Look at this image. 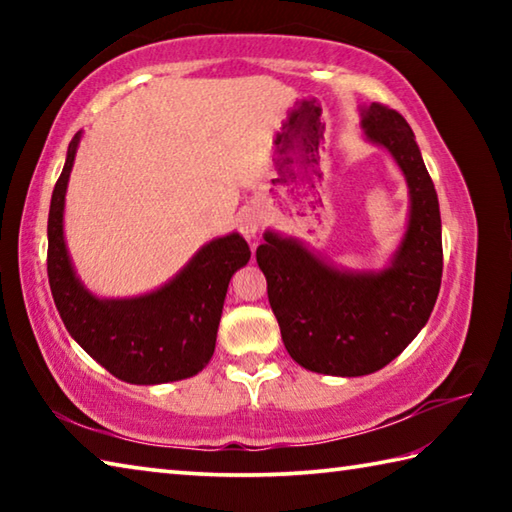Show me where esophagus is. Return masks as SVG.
Returning a JSON list of instances; mask_svg holds the SVG:
<instances>
[{
    "label": "esophagus",
    "mask_w": 512,
    "mask_h": 512,
    "mask_svg": "<svg viewBox=\"0 0 512 512\" xmlns=\"http://www.w3.org/2000/svg\"><path fill=\"white\" fill-rule=\"evenodd\" d=\"M259 225H262V216H259L255 210H250V212H246L244 216H241V221H239V232H241V235H244V237L250 241V239H255V237H257Z\"/></svg>",
    "instance_id": "esophagus-1"
}]
</instances>
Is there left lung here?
<instances>
[{"label": "left lung", "instance_id": "1", "mask_svg": "<svg viewBox=\"0 0 512 512\" xmlns=\"http://www.w3.org/2000/svg\"><path fill=\"white\" fill-rule=\"evenodd\" d=\"M366 140L393 155L409 185V223L381 271H348L293 237L266 230L257 264L284 348L320 375H370L400 357L436 305L443 277L438 196L415 135L397 110L361 106Z\"/></svg>", "mask_w": 512, "mask_h": 512}]
</instances>
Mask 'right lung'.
Returning a JSON list of instances; mask_svg holds the SVG:
<instances>
[{
	"mask_svg": "<svg viewBox=\"0 0 512 512\" xmlns=\"http://www.w3.org/2000/svg\"><path fill=\"white\" fill-rule=\"evenodd\" d=\"M79 142L76 133L49 205L47 275L58 314L72 339L121 381L151 386L194 377L214 354L230 277L250 259L246 239L237 232L212 239L167 284L144 296L97 298L76 275L63 235Z\"/></svg>",
	"mask_w": 512,
	"mask_h": 512,
	"instance_id": "1",
	"label": "right lung"
}]
</instances>
